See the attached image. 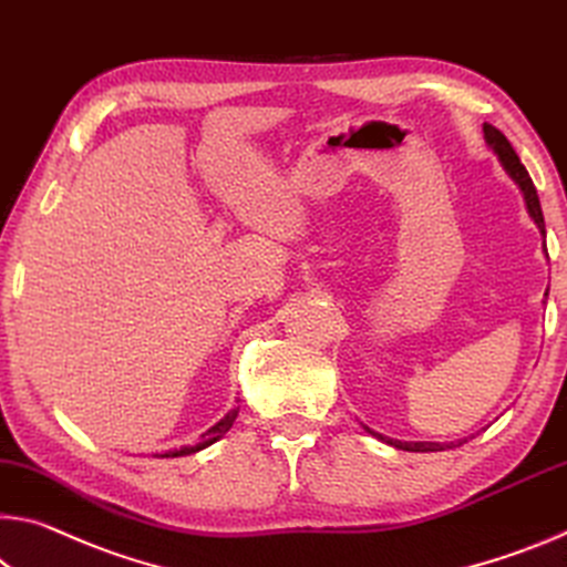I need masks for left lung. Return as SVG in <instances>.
Listing matches in <instances>:
<instances>
[{
	"mask_svg": "<svg viewBox=\"0 0 567 567\" xmlns=\"http://www.w3.org/2000/svg\"><path fill=\"white\" fill-rule=\"evenodd\" d=\"M484 141H487V146L494 151V156L499 158L502 168L507 171L512 182H515L519 186V192H523V199H525V206H527V214L529 219H533L537 224V229H540V235L545 237V219H543V209H540V199H537V192H535V184L533 178H529L527 168L519 164V156L515 154V148H512V143L505 138V133L494 128V125L484 123ZM547 295V292H545ZM368 434H373L379 442L383 444H391L396 449H403V452H444L446 444H436V442H399V439H389L383 434H375V431H371L368 426H363ZM466 442V439H464ZM460 442V444H464ZM449 449H452V444H449Z\"/></svg>",
	"mask_w": 567,
	"mask_h": 567,
	"instance_id": "8db88e82",
	"label": "left lung"
}]
</instances>
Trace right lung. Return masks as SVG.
I'll return each mask as SVG.
<instances>
[{"instance_id":"right-lung-1","label":"right lung","mask_w":567,"mask_h":567,"mask_svg":"<svg viewBox=\"0 0 567 567\" xmlns=\"http://www.w3.org/2000/svg\"><path fill=\"white\" fill-rule=\"evenodd\" d=\"M237 413H239V409H231V411L227 413V416L219 419L217 424H214L212 429H206L204 434H202V439H199V444H194V446H182V449H174V452H166V454H161V460H171V456H186V454H196V452H202V449L212 446L214 442H219V439H221L224 434H227V431L231 429V424H235Z\"/></svg>"}]
</instances>
